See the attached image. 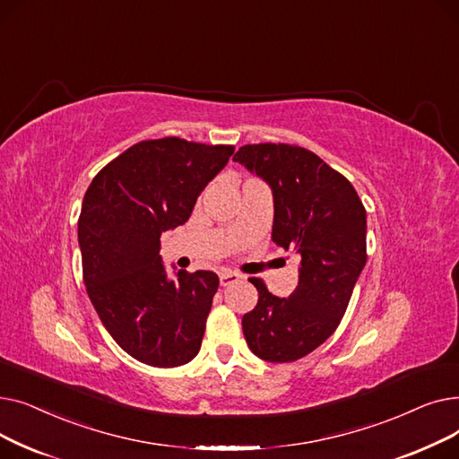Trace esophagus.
I'll use <instances>...</instances> for the list:
<instances>
[{
    "label": "esophagus",
    "mask_w": 459,
    "mask_h": 459,
    "mask_svg": "<svg viewBox=\"0 0 459 459\" xmlns=\"http://www.w3.org/2000/svg\"><path fill=\"white\" fill-rule=\"evenodd\" d=\"M239 279H242V275L236 273V272H223V273L220 275V282H221V286L234 284V282H236V281H239Z\"/></svg>",
    "instance_id": "esophagus-1"
}]
</instances>
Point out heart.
<instances>
[{
    "label": "heart",
    "mask_w": 459,
    "mask_h": 459,
    "mask_svg": "<svg viewBox=\"0 0 459 459\" xmlns=\"http://www.w3.org/2000/svg\"><path fill=\"white\" fill-rule=\"evenodd\" d=\"M256 182H260V180H256V178H247V180L244 182V186H247V184H256Z\"/></svg>",
    "instance_id": "heart-1"
}]
</instances>
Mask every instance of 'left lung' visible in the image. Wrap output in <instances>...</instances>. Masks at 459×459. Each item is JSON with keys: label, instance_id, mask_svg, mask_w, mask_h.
Instances as JSON below:
<instances>
[{"label": "left lung", "instance_id": "1", "mask_svg": "<svg viewBox=\"0 0 459 459\" xmlns=\"http://www.w3.org/2000/svg\"><path fill=\"white\" fill-rule=\"evenodd\" d=\"M234 161L272 186L273 242L301 256L288 299L251 279L258 303L244 315L246 341L264 360L292 363L324 344L344 316L367 264V210L344 175L298 144H244Z\"/></svg>", "mask_w": 459, "mask_h": 459}]
</instances>
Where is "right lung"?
Here are the masks:
<instances>
[{"label": "right lung", "instance_id": "right-lung-1", "mask_svg": "<svg viewBox=\"0 0 459 459\" xmlns=\"http://www.w3.org/2000/svg\"><path fill=\"white\" fill-rule=\"evenodd\" d=\"M232 152L180 137L141 141L85 191L78 239L87 294L113 341L144 365L180 367L201 350L220 277L178 270L169 281L160 236L189 220Z\"/></svg>", "mask_w": 459, "mask_h": 459}]
</instances>
